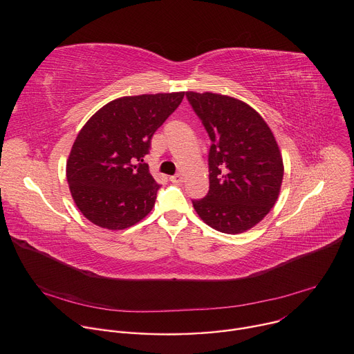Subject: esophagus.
I'll use <instances>...</instances> for the list:
<instances>
[{
    "label": "esophagus",
    "instance_id": "esophagus-1",
    "mask_svg": "<svg viewBox=\"0 0 354 354\" xmlns=\"http://www.w3.org/2000/svg\"><path fill=\"white\" fill-rule=\"evenodd\" d=\"M183 178H184V174H183V173H177V174H174V176L170 177V181H171V183H181Z\"/></svg>",
    "mask_w": 354,
    "mask_h": 354
}]
</instances>
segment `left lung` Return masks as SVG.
<instances>
[{"label":"left lung","mask_w":354,"mask_h":354,"mask_svg":"<svg viewBox=\"0 0 354 354\" xmlns=\"http://www.w3.org/2000/svg\"><path fill=\"white\" fill-rule=\"evenodd\" d=\"M212 140L209 193L193 205L217 232L243 233L277 201L283 160L261 115L245 102L213 93H185Z\"/></svg>","instance_id":"8db88e82"}]
</instances>
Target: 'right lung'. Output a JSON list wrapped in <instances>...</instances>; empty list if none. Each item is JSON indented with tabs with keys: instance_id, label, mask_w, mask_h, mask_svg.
I'll use <instances>...</instances> for the list:
<instances>
[{
	"instance_id": "obj_1",
	"label": "right lung",
	"mask_w": 354,
	"mask_h": 354,
	"mask_svg": "<svg viewBox=\"0 0 354 354\" xmlns=\"http://www.w3.org/2000/svg\"><path fill=\"white\" fill-rule=\"evenodd\" d=\"M183 97L184 93L121 97L81 129L67 161V181L80 212L91 223L122 230L151 212L160 185L144 156Z\"/></svg>"
}]
</instances>
